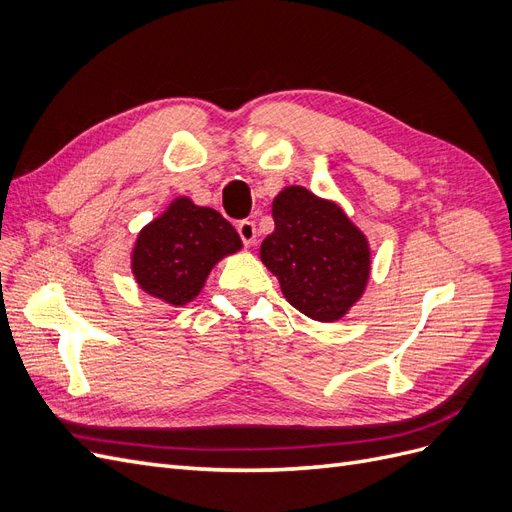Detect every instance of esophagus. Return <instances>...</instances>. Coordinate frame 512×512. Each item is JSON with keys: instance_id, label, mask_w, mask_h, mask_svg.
Returning <instances> with one entry per match:
<instances>
[{"instance_id": "esophagus-1", "label": "esophagus", "mask_w": 512, "mask_h": 512, "mask_svg": "<svg viewBox=\"0 0 512 512\" xmlns=\"http://www.w3.org/2000/svg\"><path fill=\"white\" fill-rule=\"evenodd\" d=\"M237 232H239V237H241V241H243L245 245H254V243H256V224H254V222L241 220V222L237 224Z\"/></svg>"}]
</instances>
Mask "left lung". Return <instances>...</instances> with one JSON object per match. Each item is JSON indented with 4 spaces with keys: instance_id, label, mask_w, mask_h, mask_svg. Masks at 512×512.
<instances>
[{
    "instance_id": "obj_1",
    "label": "left lung",
    "mask_w": 512,
    "mask_h": 512,
    "mask_svg": "<svg viewBox=\"0 0 512 512\" xmlns=\"http://www.w3.org/2000/svg\"><path fill=\"white\" fill-rule=\"evenodd\" d=\"M275 230L260 245V260L280 280L301 314L335 322L363 297L371 252L344 209L290 185L273 198Z\"/></svg>"
}]
</instances>
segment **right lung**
I'll list each match as a JSON object with an SVG mask.
<instances>
[{
	"label": "right lung",
	"mask_w": 512,
	"mask_h": 512,
	"mask_svg": "<svg viewBox=\"0 0 512 512\" xmlns=\"http://www.w3.org/2000/svg\"><path fill=\"white\" fill-rule=\"evenodd\" d=\"M239 250L241 239L228 220L215 209L179 196L138 232L132 273L151 297L185 305L198 297L211 269Z\"/></svg>",
	"instance_id": "obj_1"
}]
</instances>
